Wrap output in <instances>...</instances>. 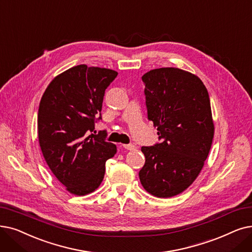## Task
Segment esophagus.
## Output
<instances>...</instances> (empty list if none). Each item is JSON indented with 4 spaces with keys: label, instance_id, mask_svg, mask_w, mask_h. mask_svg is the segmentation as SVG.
<instances>
[{
    "label": "esophagus",
    "instance_id": "esophagus-1",
    "mask_svg": "<svg viewBox=\"0 0 252 252\" xmlns=\"http://www.w3.org/2000/svg\"><path fill=\"white\" fill-rule=\"evenodd\" d=\"M123 147L126 150H135L136 149V146L133 144H124Z\"/></svg>",
    "mask_w": 252,
    "mask_h": 252
}]
</instances>
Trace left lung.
<instances>
[{
  "instance_id": "1",
  "label": "left lung",
  "mask_w": 252,
  "mask_h": 252,
  "mask_svg": "<svg viewBox=\"0 0 252 252\" xmlns=\"http://www.w3.org/2000/svg\"><path fill=\"white\" fill-rule=\"evenodd\" d=\"M148 119L160 143L143 146L142 187L158 198H171L199 176L209 155L214 124L209 94L202 80L178 68H159L142 76Z\"/></svg>"
}]
</instances>
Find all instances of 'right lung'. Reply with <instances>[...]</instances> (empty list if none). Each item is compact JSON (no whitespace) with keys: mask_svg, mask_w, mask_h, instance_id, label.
<instances>
[{"mask_svg":"<svg viewBox=\"0 0 252 252\" xmlns=\"http://www.w3.org/2000/svg\"><path fill=\"white\" fill-rule=\"evenodd\" d=\"M117 74L110 69L75 65L58 75L42 95L39 144L54 176L73 194L85 195L99 188L105 162L116 153V146L105 140L106 130L91 133L96 120L102 119L105 91Z\"/></svg>","mask_w":252,"mask_h":252,"instance_id":"obj_1","label":"right lung"}]
</instances>
